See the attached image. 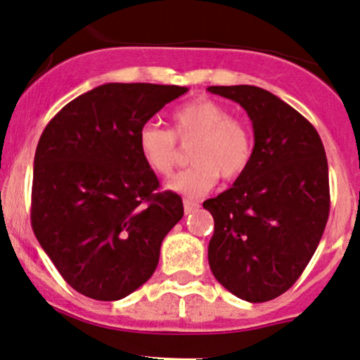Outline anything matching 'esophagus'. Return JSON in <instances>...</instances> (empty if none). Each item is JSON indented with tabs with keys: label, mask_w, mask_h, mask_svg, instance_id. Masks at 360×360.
<instances>
[{
	"label": "esophagus",
	"mask_w": 360,
	"mask_h": 360,
	"mask_svg": "<svg viewBox=\"0 0 360 360\" xmlns=\"http://www.w3.org/2000/svg\"><path fill=\"white\" fill-rule=\"evenodd\" d=\"M183 203H184V212H186V214H191V212H195L200 207V203L196 202V200H190V198H184Z\"/></svg>",
	"instance_id": "34e87169"
}]
</instances>
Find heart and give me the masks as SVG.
I'll list each match as a JSON object with an SVG mask.
<instances>
[{
    "mask_svg": "<svg viewBox=\"0 0 360 360\" xmlns=\"http://www.w3.org/2000/svg\"><path fill=\"white\" fill-rule=\"evenodd\" d=\"M179 143H193L190 167L167 184L170 191L198 198L217 184L248 169L253 157V136L248 126L209 98H196L170 113V129L148 122L138 131V150L150 170L162 177L172 174L179 160Z\"/></svg>",
    "mask_w": 360,
    "mask_h": 360,
    "instance_id": "heart-1",
    "label": "heart"
}]
</instances>
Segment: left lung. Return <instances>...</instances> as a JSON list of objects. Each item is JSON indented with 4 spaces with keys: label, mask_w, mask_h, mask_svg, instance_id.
Returning a JSON list of instances; mask_svg holds the SVG:
<instances>
[{
    "label": "left lung",
    "mask_w": 360,
    "mask_h": 360,
    "mask_svg": "<svg viewBox=\"0 0 360 360\" xmlns=\"http://www.w3.org/2000/svg\"><path fill=\"white\" fill-rule=\"evenodd\" d=\"M236 101L253 126V157L233 186L203 202L214 217L209 264L215 279L247 302L295 285L330 217L328 158L316 127L257 86H210Z\"/></svg>",
    "instance_id": "obj_1"
}]
</instances>
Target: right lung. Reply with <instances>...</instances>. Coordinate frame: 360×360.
<instances>
[{"label":"right lung","mask_w":360,"mask_h":360,"mask_svg":"<svg viewBox=\"0 0 360 360\" xmlns=\"http://www.w3.org/2000/svg\"><path fill=\"white\" fill-rule=\"evenodd\" d=\"M181 86L108 82L67 103L34 157L30 224L62 278L94 300H120L151 278L183 200L138 150V131Z\"/></svg>","instance_id":"add662e5"}]
</instances>
